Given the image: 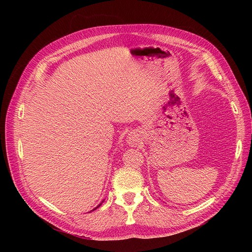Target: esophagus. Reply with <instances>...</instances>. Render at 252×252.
Wrapping results in <instances>:
<instances>
[{"instance_id": "esophagus-1", "label": "esophagus", "mask_w": 252, "mask_h": 252, "mask_svg": "<svg viewBox=\"0 0 252 252\" xmlns=\"http://www.w3.org/2000/svg\"><path fill=\"white\" fill-rule=\"evenodd\" d=\"M127 143H128L129 146H131V147L136 146V145H138V143H139L138 134H136L135 132H130V133H129L128 136H127Z\"/></svg>"}]
</instances>
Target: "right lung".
<instances>
[{"label": "right lung", "instance_id": "add662e5", "mask_svg": "<svg viewBox=\"0 0 252 252\" xmlns=\"http://www.w3.org/2000/svg\"><path fill=\"white\" fill-rule=\"evenodd\" d=\"M101 204H102V203H101ZM101 204H100V205H97V206H96V207H95V208H94V209H96V208H97V207H98V206H101ZM94 209H93V210H94ZM93 210H91V211H93Z\"/></svg>", "mask_w": 252, "mask_h": 252}]
</instances>
